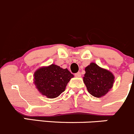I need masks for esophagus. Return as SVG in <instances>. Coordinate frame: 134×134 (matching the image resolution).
Segmentation results:
<instances>
[{"label":"esophagus","instance_id":"esophagus-1","mask_svg":"<svg viewBox=\"0 0 134 134\" xmlns=\"http://www.w3.org/2000/svg\"><path fill=\"white\" fill-rule=\"evenodd\" d=\"M75 76L76 77H80L81 76V72H76V73L75 74Z\"/></svg>","mask_w":134,"mask_h":134}]
</instances>
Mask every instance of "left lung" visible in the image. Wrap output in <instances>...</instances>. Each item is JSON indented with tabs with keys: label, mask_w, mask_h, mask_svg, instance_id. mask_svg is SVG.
<instances>
[{
	"label": "left lung",
	"mask_w": 134,
	"mask_h": 134,
	"mask_svg": "<svg viewBox=\"0 0 134 134\" xmlns=\"http://www.w3.org/2000/svg\"><path fill=\"white\" fill-rule=\"evenodd\" d=\"M85 71L83 82L88 92L93 97L99 98L105 95L113 86L115 78L113 74L96 63H91Z\"/></svg>",
	"instance_id": "8db88e82"
}]
</instances>
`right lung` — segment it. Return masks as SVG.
I'll return each instance as SVG.
<instances>
[{"label": "right lung", "instance_id": "right-lung-1", "mask_svg": "<svg viewBox=\"0 0 134 134\" xmlns=\"http://www.w3.org/2000/svg\"><path fill=\"white\" fill-rule=\"evenodd\" d=\"M74 76L67 69L52 64L39 69L34 73V83L38 91L49 98L58 97Z\"/></svg>", "mask_w": 134, "mask_h": 134}]
</instances>
